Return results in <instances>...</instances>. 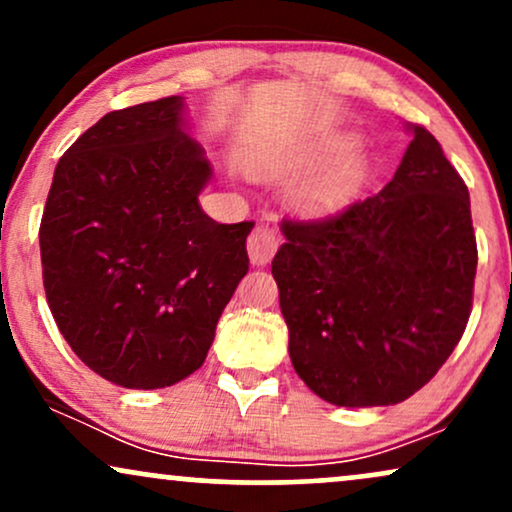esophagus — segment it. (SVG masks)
<instances>
[{
  "mask_svg": "<svg viewBox=\"0 0 512 512\" xmlns=\"http://www.w3.org/2000/svg\"><path fill=\"white\" fill-rule=\"evenodd\" d=\"M281 245V233L269 226H255L248 236V255L250 262L257 267H264L274 257L276 248Z\"/></svg>",
  "mask_w": 512,
  "mask_h": 512,
  "instance_id": "1",
  "label": "esophagus"
}]
</instances>
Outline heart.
I'll use <instances>...</instances> for the list:
<instances>
[{
	"label": "heart",
	"mask_w": 512,
	"mask_h": 512,
	"mask_svg": "<svg viewBox=\"0 0 512 512\" xmlns=\"http://www.w3.org/2000/svg\"><path fill=\"white\" fill-rule=\"evenodd\" d=\"M346 142H332L317 149H301V151H276V154L260 156L255 163V173L267 175V178H301L310 170L320 166L325 158L337 154L344 149ZM363 178L361 158L349 156L337 161L334 166L320 170L313 178L303 180L296 187V204L308 214H325L332 211L349 199L358 190Z\"/></svg>",
	"instance_id": "heart-1"
}]
</instances>
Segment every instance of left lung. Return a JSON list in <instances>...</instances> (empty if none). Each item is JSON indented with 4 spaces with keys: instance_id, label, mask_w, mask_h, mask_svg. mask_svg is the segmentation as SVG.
<instances>
[{
    "instance_id": "1",
    "label": "left lung",
    "mask_w": 512,
    "mask_h": 512,
    "mask_svg": "<svg viewBox=\"0 0 512 512\" xmlns=\"http://www.w3.org/2000/svg\"><path fill=\"white\" fill-rule=\"evenodd\" d=\"M395 178L317 221L284 219L272 262L296 373L337 407H387L448 361L472 313L469 192L411 125Z\"/></svg>"
}]
</instances>
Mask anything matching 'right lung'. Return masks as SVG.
I'll list each match as a JSON object with an SVG mask.
<instances>
[{
	"label": "right lung",
	"mask_w": 512,
	"mask_h": 512,
	"mask_svg": "<svg viewBox=\"0 0 512 512\" xmlns=\"http://www.w3.org/2000/svg\"><path fill=\"white\" fill-rule=\"evenodd\" d=\"M185 103L158 98L103 115L55 168L40 260L50 313L93 373L156 390L202 366L216 322L248 274L255 223L199 207L204 149Z\"/></svg>",
	"instance_id": "add662e5"
}]
</instances>
